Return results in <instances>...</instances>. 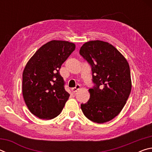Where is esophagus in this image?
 I'll return each instance as SVG.
<instances>
[{
	"instance_id": "34e87169",
	"label": "esophagus",
	"mask_w": 152,
	"mask_h": 152,
	"mask_svg": "<svg viewBox=\"0 0 152 152\" xmlns=\"http://www.w3.org/2000/svg\"><path fill=\"white\" fill-rule=\"evenodd\" d=\"M80 88V85H79V84H77L76 87H74V88H72V92H74H74L78 91V90H79Z\"/></svg>"
}]
</instances>
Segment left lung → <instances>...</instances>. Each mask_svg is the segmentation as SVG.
Returning a JSON list of instances; mask_svg holds the SVG:
<instances>
[{
  "label": "left lung",
  "instance_id": "1",
  "mask_svg": "<svg viewBox=\"0 0 152 152\" xmlns=\"http://www.w3.org/2000/svg\"><path fill=\"white\" fill-rule=\"evenodd\" d=\"M80 54L91 65L94 84L89 89V100L81 104V109L92 121H109L121 111L130 94L132 80L129 64L114 46L102 41L85 43Z\"/></svg>",
  "mask_w": 152,
  "mask_h": 152
}]
</instances>
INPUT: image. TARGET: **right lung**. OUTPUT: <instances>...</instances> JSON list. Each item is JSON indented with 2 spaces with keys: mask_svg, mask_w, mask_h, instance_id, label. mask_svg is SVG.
I'll return each mask as SVG.
<instances>
[{
  "mask_svg": "<svg viewBox=\"0 0 152 152\" xmlns=\"http://www.w3.org/2000/svg\"><path fill=\"white\" fill-rule=\"evenodd\" d=\"M74 43L52 40L34 53L23 73V96L30 112L42 119L60 114L70 94L60 74L61 66L75 50Z\"/></svg>",
  "mask_w": 152,
  "mask_h": 152,
  "instance_id": "add662e5",
  "label": "right lung"
}]
</instances>
